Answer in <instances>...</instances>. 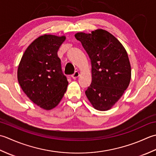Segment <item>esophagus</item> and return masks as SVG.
Instances as JSON below:
<instances>
[{"mask_svg": "<svg viewBox=\"0 0 156 156\" xmlns=\"http://www.w3.org/2000/svg\"><path fill=\"white\" fill-rule=\"evenodd\" d=\"M79 76V73L78 71H75L74 73L71 75V77L73 79H76V78H77Z\"/></svg>", "mask_w": 156, "mask_h": 156, "instance_id": "obj_1", "label": "esophagus"}]
</instances>
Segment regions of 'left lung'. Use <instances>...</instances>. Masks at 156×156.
<instances>
[{
  "mask_svg": "<svg viewBox=\"0 0 156 156\" xmlns=\"http://www.w3.org/2000/svg\"><path fill=\"white\" fill-rule=\"evenodd\" d=\"M90 57L91 83L85 94L98 110L110 109L128 87L131 69L125 48L113 35L104 30L75 35Z\"/></svg>",
  "mask_w": 156,
  "mask_h": 156,
  "instance_id": "obj_1",
  "label": "left lung"
}]
</instances>
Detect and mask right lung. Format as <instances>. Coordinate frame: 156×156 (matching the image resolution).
I'll use <instances>...</instances> for the list:
<instances>
[{"instance_id":"add662e5","label":"right lung","mask_w":156,"mask_h":156,"mask_svg":"<svg viewBox=\"0 0 156 156\" xmlns=\"http://www.w3.org/2000/svg\"><path fill=\"white\" fill-rule=\"evenodd\" d=\"M65 36L44 35L25 50L19 65V83L27 96L37 106L51 110L66 91L67 79L63 74L57 52Z\"/></svg>"}]
</instances>
